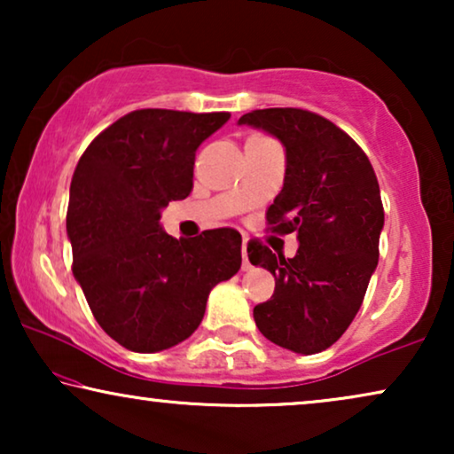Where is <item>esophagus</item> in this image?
I'll return each mask as SVG.
<instances>
[{
	"label": "esophagus",
	"mask_w": 454,
	"mask_h": 454,
	"mask_svg": "<svg viewBox=\"0 0 454 454\" xmlns=\"http://www.w3.org/2000/svg\"><path fill=\"white\" fill-rule=\"evenodd\" d=\"M241 256H244V262H241V269L250 270L252 264H250V258H247V244H246V239H244V246H241Z\"/></svg>",
	"instance_id": "34e87169"
}]
</instances>
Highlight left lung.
Wrapping results in <instances>:
<instances>
[{
  "mask_svg": "<svg viewBox=\"0 0 454 454\" xmlns=\"http://www.w3.org/2000/svg\"><path fill=\"white\" fill-rule=\"evenodd\" d=\"M239 123L283 142L285 184L266 221L272 233L300 239L294 258L247 244L250 262L275 277V294L254 308V320L275 345L312 356L349 328L376 270L384 227L376 173L349 134L312 111L256 109Z\"/></svg>",
  "mask_w": 454,
  "mask_h": 454,
  "instance_id": "1",
  "label": "left lung"
}]
</instances>
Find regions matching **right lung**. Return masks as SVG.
Instances as JSON below:
<instances>
[{"mask_svg": "<svg viewBox=\"0 0 454 454\" xmlns=\"http://www.w3.org/2000/svg\"><path fill=\"white\" fill-rule=\"evenodd\" d=\"M231 114L138 109L90 142L70 185L72 272L111 339L138 353L182 343L210 289L241 266V235L208 229L176 239L160 210L192 192L196 148Z\"/></svg>", "mask_w": 454, "mask_h": 454, "instance_id": "add662e5", "label": "right lung"}]
</instances>
